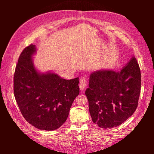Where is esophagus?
<instances>
[{
    "label": "esophagus",
    "mask_w": 154,
    "mask_h": 154,
    "mask_svg": "<svg viewBox=\"0 0 154 154\" xmlns=\"http://www.w3.org/2000/svg\"><path fill=\"white\" fill-rule=\"evenodd\" d=\"M87 85V81L85 78H82L80 81V84H79V86H80V88L81 90L85 89L86 88Z\"/></svg>",
    "instance_id": "34e87169"
}]
</instances>
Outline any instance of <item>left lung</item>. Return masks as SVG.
Returning <instances> with one entry per match:
<instances>
[{
	"label": "left lung",
	"mask_w": 154,
	"mask_h": 154,
	"mask_svg": "<svg viewBox=\"0 0 154 154\" xmlns=\"http://www.w3.org/2000/svg\"><path fill=\"white\" fill-rule=\"evenodd\" d=\"M141 82L134 57L119 71L101 69L91 72L85 95L93 123L111 128L128 119L137 106Z\"/></svg>",
	"instance_id": "obj_1"
}]
</instances>
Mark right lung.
Returning a JSON list of instances; mask_svg holds the SVG:
<instances>
[{"label": "right lung", "instance_id": "right-lung-1", "mask_svg": "<svg viewBox=\"0 0 154 154\" xmlns=\"http://www.w3.org/2000/svg\"><path fill=\"white\" fill-rule=\"evenodd\" d=\"M36 48L20 54L14 74V95L27 122L40 130H57L66 122L79 94V78L66 80L52 71L42 72L33 62Z\"/></svg>", "mask_w": 154, "mask_h": 154}]
</instances>
